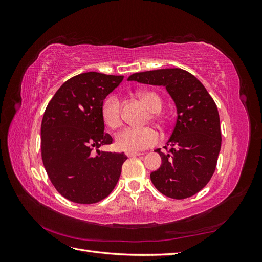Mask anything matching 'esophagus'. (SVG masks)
Here are the masks:
<instances>
[{"label": "esophagus", "instance_id": "esophagus-1", "mask_svg": "<svg viewBox=\"0 0 262 262\" xmlns=\"http://www.w3.org/2000/svg\"><path fill=\"white\" fill-rule=\"evenodd\" d=\"M125 155L128 157H133V156H140V155H143V153H140V152H126Z\"/></svg>", "mask_w": 262, "mask_h": 262}]
</instances>
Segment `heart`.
Listing matches in <instances>:
<instances>
[{"label":"heart","mask_w":262,"mask_h":262,"mask_svg":"<svg viewBox=\"0 0 262 262\" xmlns=\"http://www.w3.org/2000/svg\"><path fill=\"white\" fill-rule=\"evenodd\" d=\"M140 97L145 102V105L152 113L161 112L163 101L160 95L154 91H141ZM101 119L104 123L110 129H117L121 125V110L120 100L116 95H110L106 98L101 106ZM160 134L153 128H137L128 126L121 130L116 136V146L118 149L124 152H139L154 146Z\"/></svg>","instance_id":"obj_1"}]
</instances>
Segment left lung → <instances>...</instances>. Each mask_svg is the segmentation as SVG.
<instances>
[{"label":"left lung","instance_id":"left-lung-1","mask_svg":"<svg viewBox=\"0 0 262 262\" xmlns=\"http://www.w3.org/2000/svg\"><path fill=\"white\" fill-rule=\"evenodd\" d=\"M128 81L164 86L175 102L177 120L166 143L169 150H155L162 165L150 172V180L166 196H192L207 186L216 167L222 136L215 102L195 76L181 69L134 73Z\"/></svg>","mask_w":262,"mask_h":262}]
</instances>
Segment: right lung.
<instances>
[{
    "instance_id": "1",
    "label": "right lung",
    "mask_w": 262,
    "mask_h": 262,
    "mask_svg": "<svg viewBox=\"0 0 262 262\" xmlns=\"http://www.w3.org/2000/svg\"><path fill=\"white\" fill-rule=\"evenodd\" d=\"M122 80V75L78 74L63 83L46 108L41 122L42 163L54 188L70 201L99 202L113 191L120 177L128 157L98 148L113 143L110 134L104 132L100 112L107 95Z\"/></svg>"
}]
</instances>
